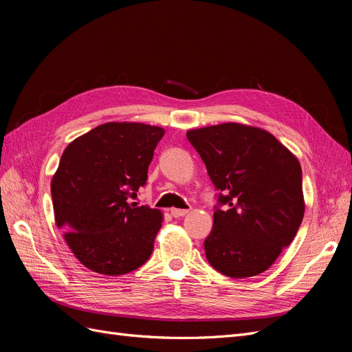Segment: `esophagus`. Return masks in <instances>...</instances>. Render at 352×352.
<instances>
[{
	"mask_svg": "<svg viewBox=\"0 0 352 352\" xmlns=\"http://www.w3.org/2000/svg\"><path fill=\"white\" fill-rule=\"evenodd\" d=\"M170 212H172L173 217H184L188 214V210H180V208H172L170 210Z\"/></svg>",
	"mask_w": 352,
	"mask_h": 352,
	"instance_id": "obj_1",
	"label": "esophagus"
}]
</instances>
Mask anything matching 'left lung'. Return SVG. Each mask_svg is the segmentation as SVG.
<instances>
[{"label":"left lung","instance_id":"1","mask_svg":"<svg viewBox=\"0 0 352 352\" xmlns=\"http://www.w3.org/2000/svg\"><path fill=\"white\" fill-rule=\"evenodd\" d=\"M211 182L223 190L204 241L208 263L233 279L267 270L289 245L304 217L298 158L267 131L221 123L188 131Z\"/></svg>","mask_w":352,"mask_h":352}]
</instances>
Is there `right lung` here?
Here are the masks:
<instances>
[{"label":"right lung","instance_id":"add662e5","mask_svg":"<svg viewBox=\"0 0 352 352\" xmlns=\"http://www.w3.org/2000/svg\"><path fill=\"white\" fill-rule=\"evenodd\" d=\"M163 127L109 122L67 145L51 180L56 225L85 267L131 273L150 258L163 212L127 198L148 179Z\"/></svg>","mask_w":352,"mask_h":352}]
</instances>
